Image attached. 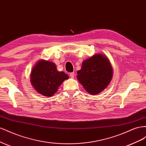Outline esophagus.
Here are the masks:
<instances>
[{"label": "esophagus", "mask_w": 146, "mask_h": 146, "mask_svg": "<svg viewBox=\"0 0 146 146\" xmlns=\"http://www.w3.org/2000/svg\"><path fill=\"white\" fill-rule=\"evenodd\" d=\"M74 75H75V73H74V72H72V73H70V76L71 78H74Z\"/></svg>", "instance_id": "1"}]
</instances>
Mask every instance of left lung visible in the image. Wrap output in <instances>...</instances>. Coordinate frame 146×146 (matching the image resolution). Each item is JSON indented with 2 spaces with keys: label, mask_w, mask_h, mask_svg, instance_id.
Returning a JSON list of instances; mask_svg holds the SVG:
<instances>
[{
  "label": "left lung",
  "mask_w": 146,
  "mask_h": 146,
  "mask_svg": "<svg viewBox=\"0 0 146 146\" xmlns=\"http://www.w3.org/2000/svg\"><path fill=\"white\" fill-rule=\"evenodd\" d=\"M78 81L91 95L100 93L110 84L112 77V68L108 58L95 54L82 62L77 72Z\"/></svg>",
  "instance_id": "8db88e82"
}]
</instances>
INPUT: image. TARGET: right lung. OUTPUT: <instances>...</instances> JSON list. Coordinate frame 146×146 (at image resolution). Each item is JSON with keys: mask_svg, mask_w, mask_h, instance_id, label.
Returning <instances> with one entry per match:
<instances>
[{"mask_svg": "<svg viewBox=\"0 0 146 146\" xmlns=\"http://www.w3.org/2000/svg\"><path fill=\"white\" fill-rule=\"evenodd\" d=\"M68 76L64 72H58L53 62L41 60L31 72V80L37 92L44 96L51 97L55 94L63 81Z\"/></svg>", "mask_w": 146, "mask_h": 146, "instance_id": "obj_1", "label": "right lung"}]
</instances>
